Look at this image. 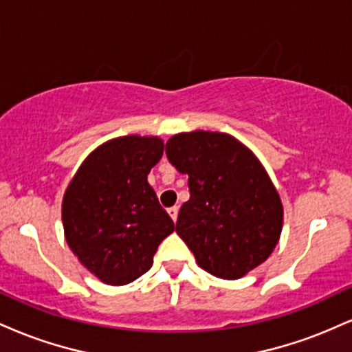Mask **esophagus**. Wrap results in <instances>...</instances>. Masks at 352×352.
<instances>
[{
  "instance_id": "34e87169",
  "label": "esophagus",
  "mask_w": 352,
  "mask_h": 352,
  "mask_svg": "<svg viewBox=\"0 0 352 352\" xmlns=\"http://www.w3.org/2000/svg\"><path fill=\"white\" fill-rule=\"evenodd\" d=\"M168 215L173 221H177V217H179V207H170L168 208Z\"/></svg>"
}]
</instances>
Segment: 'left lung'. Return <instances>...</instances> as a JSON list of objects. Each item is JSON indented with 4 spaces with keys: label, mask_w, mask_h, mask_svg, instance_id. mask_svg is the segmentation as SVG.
<instances>
[{
    "label": "left lung",
    "mask_w": 352,
    "mask_h": 352,
    "mask_svg": "<svg viewBox=\"0 0 352 352\" xmlns=\"http://www.w3.org/2000/svg\"><path fill=\"white\" fill-rule=\"evenodd\" d=\"M165 153L188 175L175 232L200 268L238 280L263 263L280 240L283 205L256 155L235 137L208 131L170 137Z\"/></svg>",
    "instance_id": "left-lung-1"
}]
</instances>
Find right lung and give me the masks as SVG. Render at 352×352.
I'll return each mask as SVG.
<instances>
[{
  "label": "right lung",
  "mask_w": 352,
  "mask_h": 352,
  "mask_svg": "<svg viewBox=\"0 0 352 352\" xmlns=\"http://www.w3.org/2000/svg\"><path fill=\"white\" fill-rule=\"evenodd\" d=\"M162 153L159 137L107 140L89 153L64 193L67 245L106 285H127L148 272L175 228L147 182Z\"/></svg>",
  "instance_id": "add662e5"
}]
</instances>
